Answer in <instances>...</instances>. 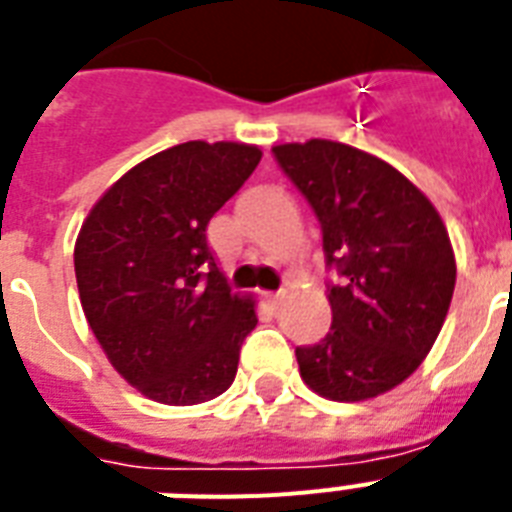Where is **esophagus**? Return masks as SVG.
Instances as JSON below:
<instances>
[{
    "mask_svg": "<svg viewBox=\"0 0 512 512\" xmlns=\"http://www.w3.org/2000/svg\"><path fill=\"white\" fill-rule=\"evenodd\" d=\"M265 300H268V305H271V308H281V305H284V300H287V292H268V295H265Z\"/></svg>",
    "mask_w": 512,
    "mask_h": 512,
    "instance_id": "obj_1",
    "label": "esophagus"
}]
</instances>
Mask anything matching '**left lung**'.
Wrapping results in <instances>:
<instances>
[{"mask_svg":"<svg viewBox=\"0 0 512 512\" xmlns=\"http://www.w3.org/2000/svg\"><path fill=\"white\" fill-rule=\"evenodd\" d=\"M324 233L332 327L297 348L300 377L329 401L388 393L422 364L444 327L457 281L454 249L433 201L406 175L337 140L273 146Z\"/></svg>","mask_w":512,"mask_h":512,"instance_id":"left-lung-1","label":"left lung"}]
</instances>
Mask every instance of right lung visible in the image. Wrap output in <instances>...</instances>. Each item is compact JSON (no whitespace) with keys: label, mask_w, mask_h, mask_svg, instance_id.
<instances>
[{"label":"right lung","mask_w":512,"mask_h":512,"mask_svg":"<svg viewBox=\"0 0 512 512\" xmlns=\"http://www.w3.org/2000/svg\"><path fill=\"white\" fill-rule=\"evenodd\" d=\"M263 151L188 140L108 188L76 236L82 311L111 366L159 404L191 406L231 388L257 300L233 295L207 225Z\"/></svg>","instance_id":"1"}]
</instances>
